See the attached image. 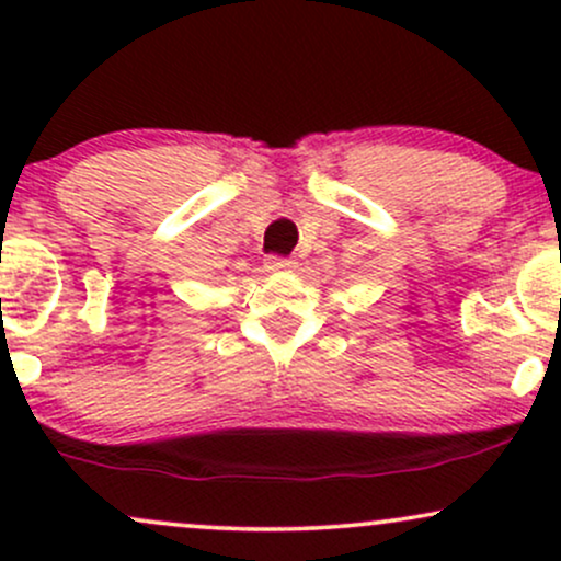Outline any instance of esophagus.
Masks as SVG:
<instances>
[{
	"label": "esophagus",
	"instance_id": "obj_1",
	"mask_svg": "<svg viewBox=\"0 0 561 561\" xmlns=\"http://www.w3.org/2000/svg\"><path fill=\"white\" fill-rule=\"evenodd\" d=\"M298 266L293 259H276V255H268L266 259V268L268 272H293Z\"/></svg>",
	"mask_w": 561,
	"mask_h": 561
}]
</instances>
